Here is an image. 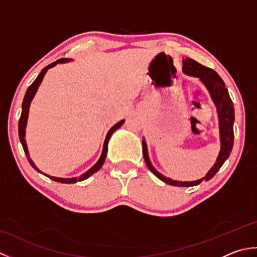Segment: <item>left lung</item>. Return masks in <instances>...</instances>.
Returning a JSON list of instances; mask_svg holds the SVG:
<instances>
[{"label": "left lung", "instance_id": "1", "mask_svg": "<svg viewBox=\"0 0 257 257\" xmlns=\"http://www.w3.org/2000/svg\"><path fill=\"white\" fill-rule=\"evenodd\" d=\"M183 72L193 76V77H199L203 84L209 89L210 95L214 101L217 113H219L220 120V135H221V151L217 157L214 166L211 168V170L206 173L204 178H202L198 181L193 182H179L174 181L169 178L162 176L161 173L158 172L156 169L152 167L151 162L148 158V152H147V146L145 141H143V154L146 161V165L148 166L149 170L155 174L157 178H159L161 181L166 182L170 185H176V187H193V185L200 184L203 180L207 181L215 176V173L220 170L223 163L230 157V154L233 148L234 144V132H233V123H234V107L231 100V97L228 95V91L224 85V81L222 80L219 75L214 70L203 66L200 63L195 62L194 59L187 58L183 59Z\"/></svg>", "mask_w": 257, "mask_h": 257}]
</instances>
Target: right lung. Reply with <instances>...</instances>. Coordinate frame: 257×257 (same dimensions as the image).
<instances>
[{"instance_id": "1", "label": "right lung", "mask_w": 257, "mask_h": 257, "mask_svg": "<svg viewBox=\"0 0 257 257\" xmlns=\"http://www.w3.org/2000/svg\"><path fill=\"white\" fill-rule=\"evenodd\" d=\"M66 62H69V59H67V58H61V59H58V61L54 62V63H52V64H50V65H47L46 67L43 68L42 72L40 73V75L37 76V78H36L34 81H33V84L29 87V88H27V90H26V92H25V96H24V99H23V103H22V113H21V117H20V120H19V137H20L22 146H23L24 152H25V155H26L27 160H29V162H30V165H31L33 168H34L36 171L41 172V173H43V172L38 170V168L34 165V162H33L32 159L30 158L29 150H27V146H26V141H25V128H26L27 118H29L30 105H31V101H32V99H33V97H34L35 94H36V91H37V89H38V86H40V84L42 83L43 77H44V75H45L46 72H47V69L53 67V66H55V65L58 64V63H66ZM122 123H123V120H121V121L117 122L116 124L112 125V127L110 128V130H109L107 136H106L105 143H103L102 154H101V156H100V158H99V160H98L96 165H95L94 167H92V168H90L89 170L87 171L86 173L81 174V176H80L79 178L63 179V178L51 177V176H48V174H45V173H43V174H45L46 177H48L50 179L54 180V181L61 182V183H75V182H77V181H83V180H85V179H87V178H89L92 173L97 172V171L99 170V169L102 167L103 162H105V160H106V156H107V146H108V141H109V139H110L111 135H112L114 132H116V130H117L118 128L121 127Z\"/></svg>"}]
</instances>
